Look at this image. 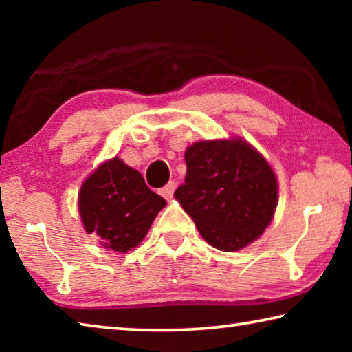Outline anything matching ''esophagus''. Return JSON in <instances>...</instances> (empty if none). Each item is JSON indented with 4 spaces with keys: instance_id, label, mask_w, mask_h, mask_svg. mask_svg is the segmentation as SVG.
<instances>
[{
    "instance_id": "obj_1",
    "label": "esophagus",
    "mask_w": 352,
    "mask_h": 352,
    "mask_svg": "<svg viewBox=\"0 0 352 352\" xmlns=\"http://www.w3.org/2000/svg\"><path fill=\"white\" fill-rule=\"evenodd\" d=\"M174 190H175V183L169 182L164 188L160 189V194H162L164 199L169 200V199H172V195H174Z\"/></svg>"
}]
</instances>
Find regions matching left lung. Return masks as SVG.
Listing matches in <instances>:
<instances>
[{
  "mask_svg": "<svg viewBox=\"0 0 352 352\" xmlns=\"http://www.w3.org/2000/svg\"><path fill=\"white\" fill-rule=\"evenodd\" d=\"M184 162L186 177L174 195L208 243L236 252L264 233L278 184L262 155L241 140L199 141L186 148Z\"/></svg>",
  "mask_w": 352,
  "mask_h": 352,
  "instance_id": "8db88e82",
  "label": "left lung"
}]
</instances>
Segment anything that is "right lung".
<instances>
[{
	"label": "right lung",
	"instance_id": "add662e5",
	"mask_svg": "<svg viewBox=\"0 0 352 352\" xmlns=\"http://www.w3.org/2000/svg\"><path fill=\"white\" fill-rule=\"evenodd\" d=\"M164 205L166 200L148 189L140 172L116 157L100 164L83 182L79 194L83 228L119 253H127L144 239Z\"/></svg>",
	"mask_w": 352,
	"mask_h": 352
}]
</instances>
